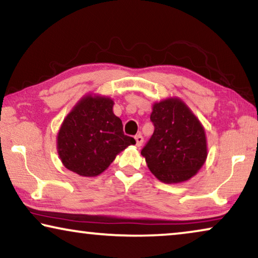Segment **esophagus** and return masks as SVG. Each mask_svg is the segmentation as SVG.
Returning <instances> with one entry per match:
<instances>
[{"label": "esophagus", "mask_w": 258, "mask_h": 258, "mask_svg": "<svg viewBox=\"0 0 258 258\" xmlns=\"http://www.w3.org/2000/svg\"><path fill=\"white\" fill-rule=\"evenodd\" d=\"M135 141H136V147H141L142 146V143H143V137H142V135H136L135 136Z\"/></svg>", "instance_id": "1"}]
</instances>
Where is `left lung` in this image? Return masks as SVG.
Instances as JSON below:
<instances>
[{
  "label": "left lung",
  "mask_w": 258,
  "mask_h": 258,
  "mask_svg": "<svg viewBox=\"0 0 258 258\" xmlns=\"http://www.w3.org/2000/svg\"><path fill=\"white\" fill-rule=\"evenodd\" d=\"M150 119L155 130L141 154L155 177L177 184L194 177L208 156L204 126L178 97L153 104Z\"/></svg>",
  "instance_id": "8db88e82"
}]
</instances>
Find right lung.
<instances>
[{
  "label": "right lung",
  "mask_w": 258,
  "mask_h": 258,
  "mask_svg": "<svg viewBox=\"0 0 258 258\" xmlns=\"http://www.w3.org/2000/svg\"><path fill=\"white\" fill-rule=\"evenodd\" d=\"M114 101L98 94H87L63 119L56 146L62 164L83 177L101 175L116 156L132 144L123 133L121 118L112 111Z\"/></svg>",
  "instance_id": "obj_1"
}]
</instances>
